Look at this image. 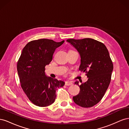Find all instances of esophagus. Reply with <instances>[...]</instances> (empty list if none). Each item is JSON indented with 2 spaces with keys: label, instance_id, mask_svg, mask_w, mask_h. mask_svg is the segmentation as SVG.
I'll list each match as a JSON object with an SVG mask.
<instances>
[{
  "label": "esophagus",
  "instance_id": "34e87169",
  "mask_svg": "<svg viewBox=\"0 0 129 129\" xmlns=\"http://www.w3.org/2000/svg\"><path fill=\"white\" fill-rule=\"evenodd\" d=\"M73 84V83L72 82H70V81H66L65 82V85H71Z\"/></svg>",
  "mask_w": 129,
  "mask_h": 129
}]
</instances>
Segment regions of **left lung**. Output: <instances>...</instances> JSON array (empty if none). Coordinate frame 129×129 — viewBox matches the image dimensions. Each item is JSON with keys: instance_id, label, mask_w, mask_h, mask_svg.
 Returning <instances> with one entry per match:
<instances>
[{"instance_id": "obj_1", "label": "left lung", "mask_w": 129, "mask_h": 129, "mask_svg": "<svg viewBox=\"0 0 129 129\" xmlns=\"http://www.w3.org/2000/svg\"><path fill=\"white\" fill-rule=\"evenodd\" d=\"M81 56L79 70L87 73L88 80L79 84V94L73 97L74 102L83 108H90L102 100L110 83L113 63L106 46L90 38L68 39Z\"/></svg>"}]
</instances>
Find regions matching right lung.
Listing matches in <instances>:
<instances>
[{"label": "right lung", "instance_id": "add662e5", "mask_svg": "<svg viewBox=\"0 0 129 129\" xmlns=\"http://www.w3.org/2000/svg\"><path fill=\"white\" fill-rule=\"evenodd\" d=\"M64 42L41 39L29 42L22 50L17 63L21 87L37 106L45 107L53 103L56 89L64 85L63 81L47 76L45 72V66L52 61L56 48Z\"/></svg>", "mask_w": 129, "mask_h": 129}]
</instances>
